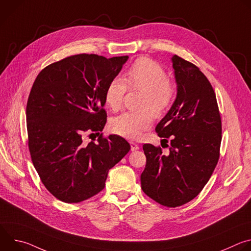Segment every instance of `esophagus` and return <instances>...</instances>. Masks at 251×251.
<instances>
[{
	"mask_svg": "<svg viewBox=\"0 0 251 251\" xmlns=\"http://www.w3.org/2000/svg\"><path fill=\"white\" fill-rule=\"evenodd\" d=\"M130 144H131V151H136L139 149V146L137 144H135L134 142H130Z\"/></svg>",
	"mask_w": 251,
	"mask_h": 251,
	"instance_id": "34e87169",
	"label": "esophagus"
}]
</instances>
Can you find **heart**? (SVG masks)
I'll use <instances>...</instances> for the list:
<instances>
[{
    "label": "heart",
    "mask_w": 251,
    "mask_h": 251,
    "mask_svg": "<svg viewBox=\"0 0 251 251\" xmlns=\"http://www.w3.org/2000/svg\"><path fill=\"white\" fill-rule=\"evenodd\" d=\"M128 88L144 92L141 112H124L110 121L111 130L125 138L137 139L152 125V116L161 117L173 105L176 88L168 78L166 70L152 59H137L127 73L126 80L116 76L110 80L105 90V102L113 111H118L124 102Z\"/></svg>",
    "instance_id": "b5f03b06"
}]
</instances>
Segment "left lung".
<instances>
[{"label":"left lung","instance_id":"1","mask_svg":"<svg viewBox=\"0 0 251 251\" xmlns=\"http://www.w3.org/2000/svg\"><path fill=\"white\" fill-rule=\"evenodd\" d=\"M176 98L156 127L171 145L144 144L146 167L141 187L158 203L176 207L195 199L208 182L220 159L222 118L214 90L200 68L184 58L172 57ZM163 147V146H162Z\"/></svg>","mask_w":251,"mask_h":251}]
</instances>
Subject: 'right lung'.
<instances>
[{"instance_id":"right-lung-1","label":"right lung","mask_w":251,"mask_h":251,"mask_svg":"<svg viewBox=\"0 0 251 251\" xmlns=\"http://www.w3.org/2000/svg\"><path fill=\"white\" fill-rule=\"evenodd\" d=\"M128 55L80 53L45 67L26 103L27 145L42 183L57 200L80 202L101 192L109 170L129 152L117 135L104 137L105 90ZM100 135L98 142L83 141Z\"/></svg>"}]
</instances>
